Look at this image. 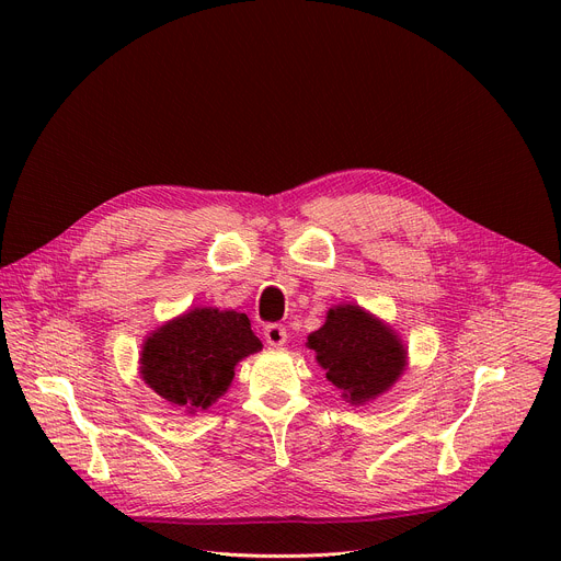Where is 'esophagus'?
Segmentation results:
<instances>
[{"label": "esophagus", "instance_id": "obj_1", "mask_svg": "<svg viewBox=\"0 0 561 561\" xmlns=\"http://www.w3.org/2000/svg\"><path fill=\"white\" fill-rule=\"evenodd\" d=\"M264 337H266V344L268 346H284L288 335H286V329L282 324H268L264 329Z\"/></svg>", "mask_w": 561, "mask_h": 561}]
</instances>
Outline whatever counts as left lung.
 Returning <instances> with one entry per match:
<instances>
[{
	"label": "left lung",
	"mask_w": 561,
	"mask_h": 561,
	"mask_svg": "<svg viewBox=\"0 0 561 561\" xmlns=\"http://www.w3.org/2000/svg\"><path fill=\"white\" fill-rule=\"evenodd\" d=\"M306 346L314 351L327 379L355 407L386 392L407 368L399 335L355 304L331 308L324 327L308 335Z\"/></svg>",
	"instance_id": "obj_1"
}]
</instances>
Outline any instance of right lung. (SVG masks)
I'll return each mask as SVG.
<instances>
[{
  "label": "right lung",
  "mask_w": 561,
  "mask_h": 561,
  "mask_svg": "<svg viewBox=\"0 0 561 561\" xmlns=\"http://www.w3.org/2000/svg\"><path fill=\"white\" fill-rule=\"evenodd\" d=\"M257 351L262 342L244 312L193 308L146 337L139 373L167 402L197 413L228 390L237 362Z\"/></svg>",
  "instance_id": "1"
}]
</instances>
